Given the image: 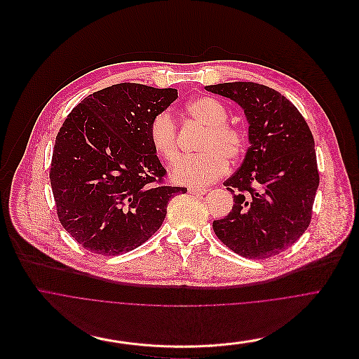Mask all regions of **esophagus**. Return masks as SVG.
Here are the masks:
<instances>
[{
    "label": "esophagus",
    "instance_id": "34e87169",
    "mask_svg": "<svg viewBox=\"0 0 359 359\" xmlns=\"http://www.w3.org/2000/svg\"><path fill=\"white\" fill-rule=\"evenodd\" d=\"M188 192L192 195H203L208 192V189L206 188H189Z\"/></svg>",
    "mask_w": 359,
    "mask_h": 359
}]
</instances>
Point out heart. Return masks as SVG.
Listing matches in <instances>:
<instances>
[{
	"mask_svg": "<svg viewBox=\"0 0 359 359\" xmlns=\"http://www.w3.org/2000/svg\"><path fill=\"white\" fill-rule=\"evenodd\" d=\"M187 110L189 116L206 127L199 144V156H182L171 167V180L181 185L203 187L222 177L228 160L236 161L245 151V135L226 124V109L213 97L192 99ZM150 141L154 151L171 163L178 154L177 124L168 111L158 113L150 124Z\"/></svg>",
	"mask_w": 359,
	"mask_h": 359,
	"instance_id": "heart-1",
	"label": "heart"
}]
</instances>
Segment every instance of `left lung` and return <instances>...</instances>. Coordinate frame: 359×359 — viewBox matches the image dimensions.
I'll return each instance as SVG.
<instances>
[{"mask_svg": "<svg viewBox=\"0 0 359 359\" xmlns=\"http://www.w3.org/2000/svg\"><path fill=\"white\" fill-rule=\"evenodd\" d=\"M239 104L249 124V149L239 170L224 182L235 205L213 221V232L235 253L267 259L290 248L307 231L320 177L314 138L297 107L253 82L205 86Z\"/></svg>", "mask_w": 359, "mask_h": 359, "instance_id": "left-lung-1", "label": "left lung"}]
</instances>
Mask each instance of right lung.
<instances>
[{"instance_id":"1","label":"right lung","mask_w":359,"mask_h":359,"mask_svg":"<svg viewBox=\"0 0 359 359\" xmlns=\"http://www.w3.org/2000/svg\"><path fill=\"white\" fill-rule=\"evenodd\" d=\"M177 89L118 83L85 97L62 124L50 185L57 218L82 248L103 256L130 252L163 225L184 187H165L150 124Z\"/></svg>"}]
</instances>
